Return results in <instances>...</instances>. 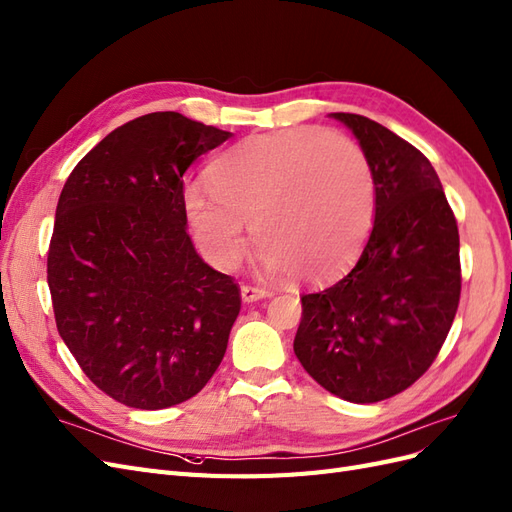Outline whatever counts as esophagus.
Here are the masks:
<instances>
[{
  "instance_id": "obj_1",
  "label": "esophagus",
  "mask_w": 512,
  "mask_h": 512,
  "mask_svg": "<svg viewBox=\"0 0 512 512\" xmlns=\"http://www.w3.org/2000/svg\"><path fill=\"white\" fill-rule=\"evenodd\" d=\"M240 294H242V300H244V302H257V300H261V298L272 296L268 289H264V287H253V285H242V287H240Z\"/></svg>"
}]
</instances>
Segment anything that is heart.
Wrapping results in <instances>:
<instances>
[{"mask_svg":"<svg viewBox=\"0 0 512 512\" xmlns=\"http://www.w3.org/2000/svg\"><path fill=\"white\" fill-rule=\"evenodd\" d=\"M212 188L182 193L188 227L216 268L240 261L253 223L261 268L324 281L358 257L375 218L367 154L339 130L300 126L251 135L210 169Z\"/></svg>","mask_w":512,"mask_h":512,"instance_id":"heart-1","label":"heart"}]
</instances>
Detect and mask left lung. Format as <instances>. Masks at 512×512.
<instances>
[{
    "label": "left lung",
    "mask_w": 512,
    "mask_h": 512,
    "mask_svg": "<svg viewBox=\"0 0 512 512\" xmlns=\"http://www.w3.org/2000/svg\"><path fill=\"white\" fill-rule=\"evenodd\" d=\"M352 130L375 180V221L356 266L302 296L294 352L319 386L352 403L410 388L440 352L461 296L459 229L429 158L386 126Z\"/></svg>",
    "instance_id": "left-lung-1"
}]
</instances>
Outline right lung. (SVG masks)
<instances>
[{
    "label": "right lung",
    "mask_w": 512,
    "mask_h": 512,
    "mask_svg": "<svg viewBox=\"0 0 512 512\" xmlns=\"http://www.w3.org/2000/svg\"><path fill=\"white\" fill-rule=\"evenodd\" d=\"M231 133L158 111L115 128L72 169L47 259L57 332L92 382L165 410L210 382L240 289L186 231L184 173Z\"/></svg>",
    "instance_id": "obj_1"
}]
</instances>
